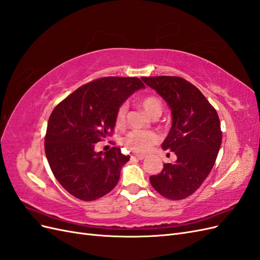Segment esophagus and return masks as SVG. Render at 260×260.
<instances>
[{
	"label": "esophagus",
	"mask_w": 260,
	"mask_h": 260,
	"mask_svg": "<svg viewBox=\"0 0 260 260\" xmlns=\"http://www.w3.org/2000/svg\"><path fill=\"white\" fill-rule=\"evenodd\" d=\"M131 157H132V158H137L139 160H143L145 158L144 155H140V154H133Z\"/></svg>",
	"instance_id": "obj_1"
}]
</instances>
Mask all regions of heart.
Segmentation results:
<instances>
[{
    "label": "heart",
    "instance_id": "heart-1",
    "mask_svg": "<svg viewBox=\"0 0 260 260\" xmlns=\"http://www.w3.org/2000/svg\"><path fill=\"white\" fill-rule=\"evenodd\" d=\"M141 105L144 111L152 117L160 115L162 112V105L160 101L155 96H146L141 101ZM125 114H127V105L122 104L117 111L116 123L118 125L123 124L125 120ZM159 136L154 131L149 130H132L125 136L123 143L131 151L136 153H147L151 148L158 143Z\"/></svg>",
    "mask_w": 260,
    "mask_h": 260
}]
</instances>
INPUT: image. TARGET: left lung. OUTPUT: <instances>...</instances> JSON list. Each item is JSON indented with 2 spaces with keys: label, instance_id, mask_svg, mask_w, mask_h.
<instances>
[{
  "label": "left lung",
  "instance_id": "1",
  "mask_svg": "<svg viewBox=\"0 0 260 260\" xmlns=\"http://www.w3.org/2000/svg\"><path fill=\"white\" fill-rule=\"evenodd\" d=\"M167 102L172 124L161 144L177 160L164 164L160 174L149 178L155 190L169 200H183L207 178L222 142L216 109L195 85L180 77L141 78Z\"/></svg>",
  "mask_w": 260,
  "mask_h": 260
}]
</instances>
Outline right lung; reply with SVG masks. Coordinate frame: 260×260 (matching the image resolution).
<instances>
[{
    "instance_id": "add662e5",
    "label": "right lung",
    "mask_w": 260,
    "mask_h": 260,
    "mask_svg": "<svg viewBox=\"0 0 260 260\" xmlns=\"http://www.w3.org/2000/svg\"><path fill=\"white\" fill-rule=\"evenodd\" d=\"M145 85L139 78L105 77L86 83L54 108L45 135V155L53 175L65 190L81 201H94L118 183L130 156L120 148L94 151L116 124L117 111Z\"/></svg>"
}]
</instances>
